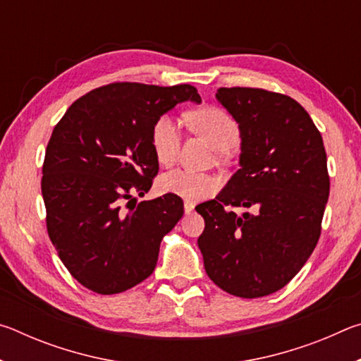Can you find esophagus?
<instances>
[{
    "mask_svg": "<svg viewBox=\"0 0 361 361\" xmlns=\"http://www.w3.org/2000/svg\"><path fill=\"white\" fill-rule=\"evenodd\" d=\"M194 210V204L189 202V200H185V212L186 213H191Z\"/></svg>",
    "mask_w": 361,
    "mask_h": 361,
    "instance_id": "obj_1",
    "label": "esophagus"
}]
</instances>
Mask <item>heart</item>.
<instances>
[{"mask_svg": "<svg viewBox=\"0 0 361 361\" xmlns=\"http://www.w3.org/2000/svg\"><path fill=\"white\" fill-rule=\"evenodd\" d=\"M192 129L202 135L212 148L226 151L237 143L240 129L231 116L216 106H205L189 113ZM151 148L157 162L170 166L180 149V126L172 116L157 118L151 129ZM219 181L210 173H199L186 169H173L159 178L162 192L175 194L186 200H200L216 192Z\"/></svg>", "mask_w": 361, "mask_h": 361, "instance_id": "1", "label": "heart"}]
</instances>
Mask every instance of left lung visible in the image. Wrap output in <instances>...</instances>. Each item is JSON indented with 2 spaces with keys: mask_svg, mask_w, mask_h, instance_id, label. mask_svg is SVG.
<instances>
[{
  "mask_svg": "<svg viewBox=\"0 0 361 361\" xmlns=\"http://www.w3.org/2000/svg\"><path fill=\"white\" fill-rule=\"evenodd\" d=\"M216 100L240 129V169L215 199L195 207L205 272L229 295L261 298L290 282L312 255L329 195L323 140L291 97L219 87ZM228 206H245L242 217Z\"/></svg>",
  "mask_w": 361,
  "mask_h": 361,
  "instance_id": "left-lung-1",
  "label": "left lung"
}]
</instances>
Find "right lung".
<instances>
[{
	"mask_svg": "<svg viewBox=\"0 0 361 361\" xmlns=\"http://www.w3.org/2000/svg\"><path fill=\"white\" fill-rule=\"evenodd\" d=\"M186 100L200 103L189 84L113 82L78 99L54 127L41 180L47 234L85 288L116 295L154 271L161 240L185 213L183 200L164 194L129 205L135 188L145 195L157 175L152 124Z\"/></svg>",
	"mask_w": 361,
	"mask_h": 361,
	"instance_id": "right-lung-1",
	"label": "right lung"
}]
</instances>
